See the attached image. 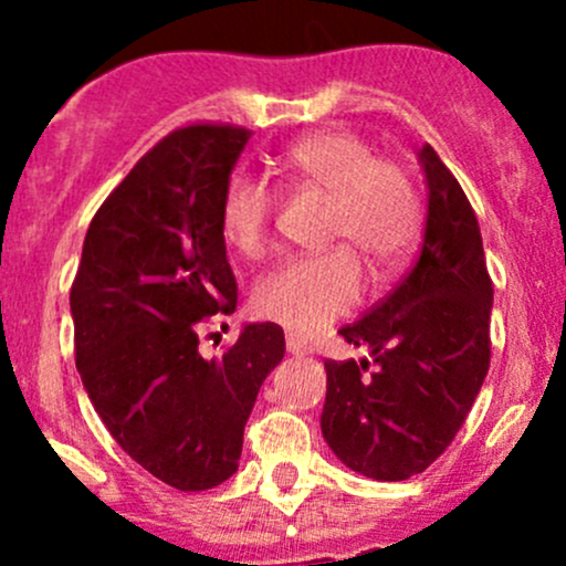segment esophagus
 Wrapping results in <instances>:
<instances>
[{
    "label": "esophagus",
    "mask_w": 566,
    "mask_h": 566,
    "mask_svg": "<svg viewBox=\"0 0 566 566\" xmlns=\"http://www.w3.org/2000/svg\"><path fill=\"white\" fill-rule=\"evenodd\" d=\"M287 350L293 353V356H304V353H312V342L304 339L301 334H293V331H287Z\"/></svg>",
    "instance_id": "34e87169"
}]
</instances>
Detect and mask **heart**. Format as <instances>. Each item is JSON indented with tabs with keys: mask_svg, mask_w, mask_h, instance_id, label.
Segmentation results:
<instances>
[{
	"mask_svg": "<svg viewBox=\"0 0 566 566\" xmlns=\"http://www.w3.org/2000/svg\"><path fill=\"white\" fill-rule=\"evenodd\" d=\"M282 172L293 186L331 197L325 241L347 243L298 256L268 273L254 290V310L295 334H315L358 304L367 256L375 273H397L421 235V193L408 169L375 156L353 130H319L287 147ZM276 188L262 177L235 175L221 197V232L232 251L260 260L273 241ZM357 250L353 252L349 247Z\"/></svg>",
	"mask_w": 566,
	"mask_h": 566,
	"instance_id": "1",
	"label": "heart"
}]
</instances>
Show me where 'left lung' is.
Masks as SVG:
<instances>
[{"label":"left lung","mask_w":566,"mask_h":566,"mask_svg":"<svg viewBox=\"0 0 566 566\" xmlns=\"http://www.w3.org/2000/svg\"><path fill=\"white\" fill-rule=\"evenodd\" d=\"M421 167L427 224L413 268L339 328L373 356L325 361L323 438L347 468L380 482L410 479L447 452L490 369L493 282L476 213L430 145Z\"/></svg>","instance_id":"8db88e82"}]
</instances>
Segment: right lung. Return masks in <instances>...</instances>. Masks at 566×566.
Masks as SVG:
<instances>
[{"instance_id":"1","label":"right lung","mask_w":566,"mask_h":566,"mask_svg":"<svg viewBox=\"0 0 566 566\" xmlns=\"http://www.w3.org/2000/svg\"><path fill=\"white\" fill-rule=\"evenodd\" d=\"M249 139L232 123L164 136L93 216L71 287L76 367L101 421L188 493L238 471L256 391L284 356L276 323L247 325L221 358L199 353L205 325L238 306L221 197Z\"/></svg>"}]
</instances>
